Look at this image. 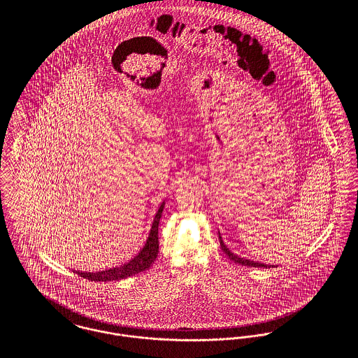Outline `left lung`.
<instances>
[{
	"label": "left lung",
	"mask_w": 358,
	"mask_h": 358,
	"mask_svg": "<svg viewBox=\"0 0 358 358\" xmlns=\"http://www.w3.org/2000/svg\"><path fill=\"white\" fill-rule=\"evenodd\" d=\"M219 241H220V247H222L223 252L229 256L233 262L240 263V264H244V266H251V267H267V266H264L263 263H256V262H252V260H248V259H244V257H238V256L231 254V252L229 251V248L223 244V240H222L220 237H219Z\"/></svg>",
	"instance_id": "1"
}]
</instances>
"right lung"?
I'll list each match as a JSON object with an SVG mask.
<instances>
[{
    "instance_id": "add662e5",
    "label": "right lung",
    "mask_w": 358,
    "mask_h": 358,
    "mask_svg": "<svg viewBox=\"0 0 358 358\" xmlns=\"http://www.w3.org/2000/svg\"><path fill=\"white\" fill-rule=\"evenodd\" d=\"M162 208L164 204L159 206L155 217H154L153 227L150 231V236L148 238V243L145 245V248L141 251V254L134 257L129 263L117 267V268H108V270H103L99 273H80L78 275H81L83 278L95 281V282H101V281H115V280H122L127 278L129 275L138 274L141 271L148 270L154 259L158 255V224H159V219H161V213H162Z\"/></svg>"
}]
</instances>
